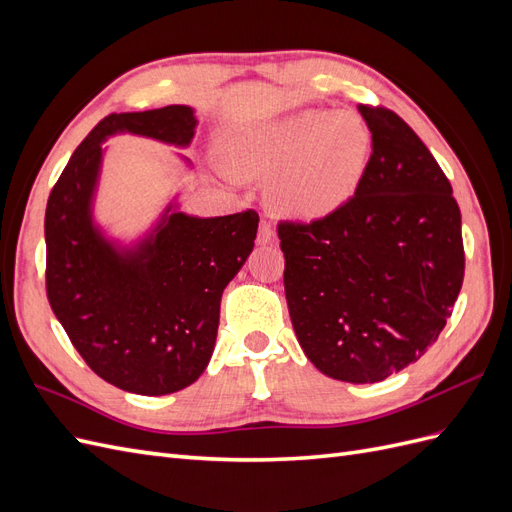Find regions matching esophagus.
I'll list each match as a JSON object with an SVG mask.
<instances>
[{
	"label": "esophagus",
	"instance_id": "obj_1",
	"mask_svg": "<svg viewBox=\"0 0 512 512\" xmlns=\"http://www.w3.org/2000/svg\"><path fill=\"white\" fill-rule=\"evenodd\" d=\"M258 245H269L275 241V230L271 224L267 222H260V228H258V237H256Z\"/></svg>",
	"mask_w": 512,
	"mask_h": 512
}]
</instances>
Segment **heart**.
Here are the masks:
<instances>
[{"label": "heart", "instance_id": "heart-1", "mask_svg": "<svg viewBox=\"0 0 512 512\" xmlns=\"http://www.w3.org/2000/svg\"><path fill=\"white\" fill-rule=\"evenodd\" d=\"M371 134L350 111L307 108L228 134L224 164L241 179H267L282 218L318 222L342 209L365 175Z\"/></svg>", "mask_w": 512, "mask_h": 512}]
</instances>
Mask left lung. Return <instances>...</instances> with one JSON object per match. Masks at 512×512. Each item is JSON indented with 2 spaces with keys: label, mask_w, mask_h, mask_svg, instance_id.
<instances>
[{
  "label": "left lung",
  "mask_w": 512,
  "mask_h": 512,
  "mask_svg": "<svg viewBox=\"0 0 512 512\" xmlns=\"http://www.w3.org/2000/svg\"><path fill=\"white\" fill-rule=\"evenodd\" d=\"M371 156L354 198L312 224H280L292 329L324 376L374 384L436 342L463 284L461 213L408 123L356 106Z\"/></svg>",
  "instance_id": "1"
}]
</instances>
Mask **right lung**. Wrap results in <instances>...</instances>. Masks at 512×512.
Returning <instances> with one entry per match:
<instances>
[{
	"label": "right lung",
	"mask_w": 512,
	"mask_h": 512,
	"mask_svg": "<svg viewBox=\"0 0 512 512\" xmlns=\"http://www.w3.org/2000/svg\"><path fill=\"white\" fill-rule=\"evenodd\" d=\"M196 111L170 104L104 117L76 147L44 215L46 294L72 346L121 391L158 397L190 386L207 369L222 292L254 250L258 215L198 218L179 192L132 239L96 218L108 138L134 134L190 147ZM185 170L192 162L177 153Z\"/></svg>",
	"instance_id": "add662e5"
}]
</instances>
